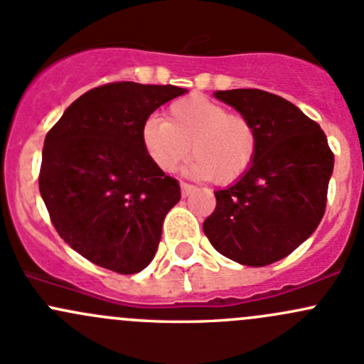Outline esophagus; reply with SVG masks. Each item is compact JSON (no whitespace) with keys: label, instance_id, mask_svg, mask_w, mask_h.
Listing matches in <instances>:
<instances>
[{"label":"esophagus","instance_id":"obj_1","mask_svg":"<svg viewBox=\"0 0 364 364\" xmlns=\"http://www.w3.org/2000/svg\"><path fill=\"white\" fill-rule=\"evenodd\" d=\"M193 190H196V186H193V185H188V183H181V196L183 197H188L190 193L193 192Z\"/></svg>","mask_w":364,"mask_h":364}]
</instances>
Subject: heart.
I'll use <instances>...</instances> for the list:
<instances>
[{"label": "heart", "instance_id": "obj_1", "mask_svg": "<svg viewBox=\"0 0 364 364\" xmlns=\"http://www.w3.org/2000/svg\"><path fill=\"white\" fill-rule=\"evenodd\" d=\"M141 142L161 172H174L190 156V174L232 185L252 168L259 149V130L248 116L225 105L188 95L172 102L165 121L149 117L141 128Z\"/></svg>", "mask_w": 364, "mask_h": 364}]
</instances>
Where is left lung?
Listing matches in <instances>:
<instances>
[{"mask_svg": "<svg viewBox=\"0 0 364 364\" xmlns=\"http://www.w3.org/2000/svg\"><path fill=\"white\" fill-rule=\"evenodd\" d=\"M215 97L255 123L259 149L240 181L215 192L204 234L227 259L267 266L294 252L321 223L335 155L321 127L278 95L227 90Z\"/></svg>", "mask_w": 364, "mask_h": 364, "instance_id": "1", "label": "left lung"}]
</instances>
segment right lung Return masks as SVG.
<instances>
[{
	"mask_svg": "<svg viewBox=\"0 0 364 364\" xmlns=\"http://www.w3.org/2000/svg\"><path fill=\"white\" fill-rule=\"evenodd\" d=\"M183 93L171 84H104L77 98L46 135L40 196L58 234L90 262L134 274L155 257L181 188L146 155L141 128Z\"/></svg>",
	"mask_w": 364,
	"mask_h": 364,
	"instance_id": "1",
	"label": "right lung"
}]
</instances>
